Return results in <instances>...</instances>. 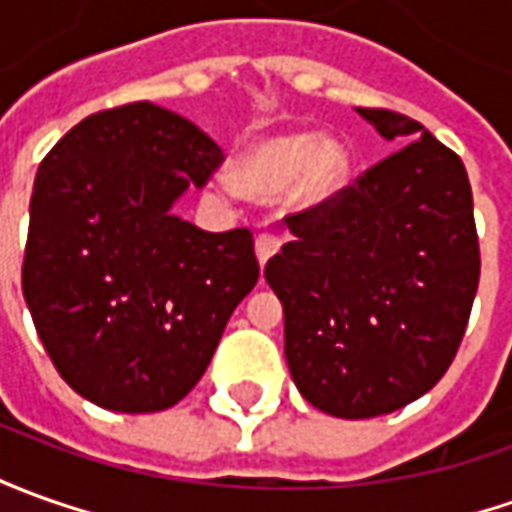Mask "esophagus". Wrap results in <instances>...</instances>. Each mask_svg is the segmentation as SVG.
I'll use <instances>...</instances> for the list:
<instances>
[{
	"mask_svg": "<svg viewBox=\"0 0 512 512\" xmlns=\"http://www.w3.org/2000/svg\"><path fill=\"white\" fill-rule=\"evenodd\" d=\"M278 248H281V239L276 234L256 236V259H259V264H267L270 256H276Z\"/></svg>",
	"mask_w": 512,
	"mask_h": 512,
	"instance_id": "obj_1",
	"label": "esophagus"
}]
</instances>
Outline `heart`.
I'll return each mask as SVG.
<instances>
[{
    "mask_svg": "<svg viewBox=\"0 0 512 512\" xmlns=\"http://www.w3.org/2000/svg\"><path fill=\"white\" fill-rule=\"evenodd\" d=\"M351 155L334 136L315 133H278L256 142L236 161L234 175L220 172L211 178V192L236 197L239 192L256 200H273L284 192L306 206L326 203L348 181Z\"/></svg>",
    "mask_w": 512,
    "mask_h": 512,
    "instance_id": "b5f03b06",
    "label": "heart"
}]
</instances>
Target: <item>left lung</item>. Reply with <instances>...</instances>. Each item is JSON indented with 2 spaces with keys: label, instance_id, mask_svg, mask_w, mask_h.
Here are the masks:
<instances>
[{
  "label": "left lung",
  "instance_id": "8db88e82",
  "mask_svg": "<svg viewBox=\"0 0 512 512\" xmlns=\"http://www.w3.org/2000/svg\"><path fill=\"white\" fill-rule=\"evenodd\" d=\"M357 114L401 150L287 217L292 242L264 267L284 306L292 382L312 407L351 421L401 410L440 382L479 284L460 155L410 116Z\"/></svg>",
  "mask_w": 512,
  "mask_h": 512
}]
</instances>
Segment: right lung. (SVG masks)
Returning <instances> with one entry per match:
<instances>
[{
	"instance_id": "add662e5",
	"label": "right lung",
	"mask_w": 512,
	"mask_h": 512,
	"mask_svg": "<svg viewBox=\"0 0 512 512\" xmlns=\"http://www.w3.org/2000/svg\"><path fill=\"white\" fill-rule=\"evenodd\" d=\"M220 164L209 133L147 100L86 116L41 161L21 290L52 365L91 404H178L256 287L248 228L211 234L172 211Z\"/></svg>"
}]
</instances>
